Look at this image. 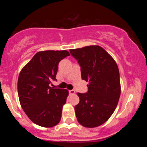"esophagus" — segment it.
<instances>
[{
  "mask_svg": "<svg viewBox=\"0 0 147 147\" xmlns=\"http://www.w3.org/2000/svg\"><path fill=\"white\" fill-rule=\"evenodd\" d=\"M69 93H70V95H74V94L75 93V91L74 90H69Z\"/></svg>",
  "mask_w": 147,
  "mask_h": 147,
  "instance_id": "obj_1",
  "label": "esophagus"
}]
</instances>
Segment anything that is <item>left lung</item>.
Here are the masks:
<instances>
[{"mask_svg":"<svg viewBox=\"0 0 147 147\" xmlns=\"http://www.w3.org/2000/svg\"><path fill=\"white\" fill-rule=\"evenodd\" d=\"M81 67L83 80L88 82L86 93H77L75 106L81 125L94 128L105 123L113 113L121 93L119 72L115 61L99 45L71 49Z\"/></svg>","mask_w":147,"mask_h":147,"instance_id":"1","label":"left lung"}]
</instances>
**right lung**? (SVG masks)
<instances>
[{
	"instance_id": "right-lung-1",
	"label": "right lung",
	"mask_w": 147,
	"mask_h": 147,
	"mask_svg": "<svg viewBox=\"0 0 147 147\" xmlns=\"http://www.w3.org/2000/svg\"><path fill=\"white\" fill-rule=\"evenodd\" d=\"M69 55L67 50L38 52L20 72L18 79L20 104L25 114L37 125L49 128L60 122L68 91L49 85L52 81L57 80L60 61Z\"/></svg>"
}]
</instances>
